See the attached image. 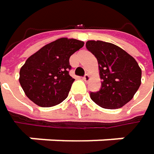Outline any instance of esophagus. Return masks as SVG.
Listing matches in <instances>:
<instances>
[{
  "label": "esophagus",
  "mask_w": 154,
  "mask_h": 154,
  "mask_svg": "<svg viewBox=\"0 0 154 154\" xmlns=\"http://www.w3.org/2000/svg\"><path fill=\"white\" fill-rule=\"evenodd\" d=\"M83 79H84L85 82H88V81L90 80V76H89L88 74H85V75L83 77Z\"/></svg>",
  "instance_id": "34e87169"
}]
</instances>
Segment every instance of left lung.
I'll return each mask as SVG.
<instances>
[{
	"label": "left lung",
	"instance_id": "obj_1",
	"mask_svg": "<svg viewBox=\"0 0 154 154\" xmlns=\"http://www.w3.org/2000/svg\"><path fill=\"white\" fill-rule=\"evenodd\" d=\"M86 49L97 59L102 86L91 92V99L104 109L128 103L141 85L142 70L137 60L120 47L103 41H87Z\"/></svg>",
	"mask_w": 154,
	"mask_h": 154
}]
</instances>
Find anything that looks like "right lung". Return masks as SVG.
Returning a JSON list of instances; mask_svg holds the SVG:
<instances>
[{
	"instance_id": "right-lung-1",
	"label": "right lung",
	"mask_w": 154,
	"mask_h": 154,
	"mask_svg": "<svg viewBox=\"0 0 154 154\" xmlns=\"http://www.w3.org/2000/svg\"><path fill=\"white\" fill-rule=\"evenodd\" d=\"M84 42L60 38L31 55L19 71V83L26 95L41 107H51L69 95L74 78L69 76L70 56Z\"/></svg>"
}]
</instances>
